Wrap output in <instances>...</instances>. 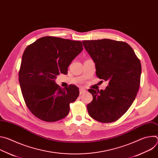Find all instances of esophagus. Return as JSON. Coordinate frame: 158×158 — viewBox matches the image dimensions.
<instances>
[{"instance_id":"obj_1","label":"esophagus","mask_w":158,"mask_h":158,"mask_svg":"<svg viewBox=\"0 0 158 158\" xmlns=\"http://www.w3.org/2000/svg\"><path fill=\"white\" fill-rule=\"evenodd\" d=\"M85 92H86V91H85V90L84 89H83V88H81V89H79V93H80V94H84V93H85Z\"/></svg>"}]
</instances>
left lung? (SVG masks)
<instances>
[{
    "mask_svg": "<svg viewBox=\"0 0 158 158\" xmlns=\"http://www.w3.org/2000/svg\"><path fill=\"white\" fill-rule=\"evenodd\" d=\"M82 42L95 63L97 76L102 82H109L104 90H89L93 96L87 106L89 114L101 123L116 121L136 97L141 74L140 60L124 42L104 39Z\"/></svg>",
    "mask_w": 158,
    "mask_h": 158,
    "instance_id": "obj_1",
    "label": "left lung"
}]
</instances>
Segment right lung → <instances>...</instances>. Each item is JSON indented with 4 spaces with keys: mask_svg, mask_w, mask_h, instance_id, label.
<instances>
[{
    "mask_svg": "<svg viewBox=\"0 0 158 158\" xmlns=\"http://www.w3.org/2000/svg\"><path fill=\"white\" fill-rule=\"evenodd\" d=\"M82 50L81 41L46 36L24 51L19 81L27 107L37 118L55 122L69 114L79 89L74 85L62 89L55 79L60 73L67 74L69 65Z\"/></svg>",
    "mask_w": 158,
    "mask_h": 158,
    "instance_id": "1",
    "label": "right lung"
}]
</instances>
